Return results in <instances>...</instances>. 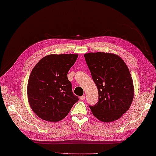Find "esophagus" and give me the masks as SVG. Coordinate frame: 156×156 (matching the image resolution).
Returning <instances> with one entry per match:
<instances>
[{
	"label": "esophagus",
	"mask_w": 156,
	"mask_h": 156,
	"mask_svg": "<svg viewBox=\"0 0 156 156\" xmlns=\"http://www.w3.org/2000/svg\"><path fill=\"white\" fill-rule=\"evenodd\" d=\"M80 100H84V99L85 98V96H81V97H80Z\"/></svg>",
	"instance_id": "1"
}]
</instances>
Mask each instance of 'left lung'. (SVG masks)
<instances>
[{
    "label": "left lung",
    "instance_id": "obj_1",
    "mask_svg": "<svg viewBox=\"0 0 156 156\" xmlns=\"http://www.w3.org/2000/svg\"><path fill=\"white\" fill-rule=\"evenodd\" d=\"M84 55L98 92L97 103L89 106L92 114L102 122L117 120L129 110L134 97L127 66L112 53L98 51Z\"/></svg>",
    "mask_w": 156,
    "mask_h": 156
}]
</instances>
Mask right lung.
Returning <instances> with one entry per match:
<instances>
[{"instance_id":"obj_1","label":"right lung","mask_w":156,"mask_h":156,"mask_svg":"<svg viewBox=\"0 0 156 156\" xmlns=\"http://www.w3.org/2000/svg\"><path fill=\"white\" fill-rule=\"evenodd\" d=\"M78 56L72 54L48 55L32 69L27 84L28 101L33 111L43 120L61 121L78 101L67 77Z\"/></svg>"}]
</instances>
